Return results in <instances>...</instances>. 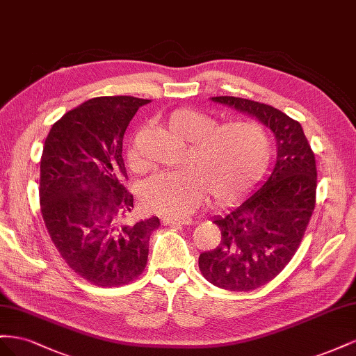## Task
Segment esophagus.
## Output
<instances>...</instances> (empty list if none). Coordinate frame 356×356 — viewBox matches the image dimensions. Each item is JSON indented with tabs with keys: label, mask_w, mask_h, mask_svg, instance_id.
I'll use <instances>...</instances> for the list:
<instances>
[{
	"label": "esophagus",
	"mask_w": 356,
	"mask_h": 356,
	"mask_svg": "<svg viewBox=\"0 0 356 356\" xmlns=\"http://www.w3.org/2000/svg\"><path fill=\"white\" fill-rule=\"evenodd\" d=\"M192 220H181V219H175V218H162V223L164 225L170 227H180V225H189Z\"/></svg>",
	"instance_id": "obj_1"
}]
</instances>
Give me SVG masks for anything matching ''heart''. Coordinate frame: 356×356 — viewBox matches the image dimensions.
<instances>
[{"label":"heart","instance_id":"heart-1","mask_svg":"<svg viewBox=\"0 0 356 356\" xmlns=\"http://www.w3.org/2000/svg\"><path fill=\"white\" fill-rule=\"evenodd\" d=\"M172 133L189 141L177 170L150 176L141 186L145 206L167 218L192 215L202 202L223 204L238 198L267 168L271 141L257 122L236 120L216 127V120L194 108H176L167 116ZM128 161L143 167L138 150L131 146Z\"/></svg>","mask_w":356,"mask_h":356}]
</instances>
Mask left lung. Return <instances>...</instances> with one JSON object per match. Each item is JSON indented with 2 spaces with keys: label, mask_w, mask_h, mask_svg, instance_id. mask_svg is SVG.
Returning <instances> with one entry per match:
<instances>
[{
  "label": "left lung",
  "mask_w": 356,
  "mask_h": 356,
  "mask_svg": "<svg viewBox=\"0 0 356 356\" xmlns=\"http://www.w3.org/2000/svg\"><path fill=\"white\" fill-rule=\"evenodd\" d=\"M211 101L258 119L276 138L271 175L238 206L215 216L220 243L198 258L211 285L253 291L276 277L300 246L314 210L316 161L301 125L283 111L237 97Z\"/></svg>",
  "instance_id": "obj_1"
}]
</instances>
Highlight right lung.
Segmentation results:
<instances>
[{"instance_id": "1", "label": "right lung", "mask_w": 356, "mask_h": 356, "mask_svg": "<svg viewBox=\"0 0 356 356\" xmlns=\"http://www.w3.org/2000/svg\"><path fill=\"white\" fill-rule=\"evenodd\" d=\"M150 99L97 97L70 110L46 137L40 161V206L59 255L97 286H120L143 273L152 216L127 222L134 198L122 141L129 120Z\"/></svg>"}]
</instances>
